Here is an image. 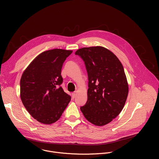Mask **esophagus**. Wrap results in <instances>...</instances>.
I'll use <instances>...</instances> for the list:
<instances>
[{
  "instance_id": "esophagus-1",
  "label": "esophagus",
  "mask_w": 159,
  "mask_h": 159,
  "mask_svg": "<svg viewBox=\"0 0 159 159\" xmlns=\"http://www.w3.org/2000/svg\"><path fill=\"white\" fill-rule=\"evenodd\" d=\"M77 92H74V93H72V98H75L76 96H77Z\"/></svg>"
}]
</instances>
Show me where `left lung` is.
<instances>
[{
	"label": "left lung",
	"instance_id": "left-lung-1",
	"mask_svg": "<svg viewBox=\"0 0 159 159\" xmlns=\"http://www.w3.org/2000/svg\"><path fill=\"white\" fill-rule=\"evenodd\" d=\"M75 55L84 61L88 74L87 101L80 107L86 120L102 126L121 112L128 94V83L118 58L101 46L77 50Z\"/></svg>",
	"mask_w": 159,
	"mask_h": 159
}]
</instances>
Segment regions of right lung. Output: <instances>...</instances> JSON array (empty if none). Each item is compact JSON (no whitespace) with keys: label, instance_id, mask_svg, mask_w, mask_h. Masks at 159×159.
I'll list each match as a JSON object with an SVG mask.
<instances>
[{"label":"right lung","instance_id":"1","mask_svg":"<svg viewBox=\"0 0 159 159\" xmlns=\"http://www.w3.org/2000/svg\"><path fill=\"white\" fill-rule=\"evenodd\" d=\"M72 50L53 49L39 54L27 66L20 81V97L30 115L38 122L57 121L71 98L60 87L61 68Z\"/></svg>","mask_w":159,"mask_h":159}]
</instances>
